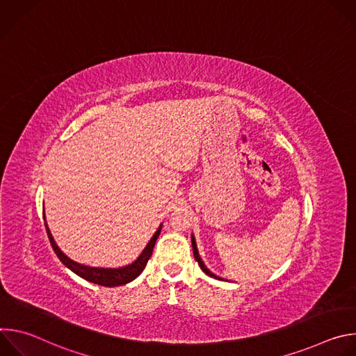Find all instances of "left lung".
Here are the masks:
<instances>
[{
    "mask_svg": "<svg viewBox=\"0 0 356 356\" xmlns=\"http://www.w3.org/2000/svg\"><path fill=\"white\" fill-rule=\"evenodd\" d=\"M191 245H193V253H194V258H195V261L198 262V266L201 268V270L204 272L206 275H209V276H211V277H214V279H220L218 276H216L214 273H211L207 268H206V265L202 264V261H201V258H200V255H198V250H197V245H195V241H194V236H191Z\"/></svg>",
    "mask_w": 356,
    "mask_h": 356,
    "instance_id": "1",
    "label": "left lung"
}]
</instances>
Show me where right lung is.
<instances>
[{"instance_id":"right-lung-1","label":"right lung","mask_w":356,"mask_h":356,"mask_svg":"<svg viewBox=\"0 0 356 356\" xmlns=\"http://www.w3.org/2000/svg\"><path fill=\"white\" fill-rule=\"evenodd\" d=\"M44 227H46V232H47V238L50 241V245H52L55 253L58 255V258L62 261L63 265H66L70 270H73L80 277L91 282V283L101 284V286H107V287L127 284V283L132 282L135 277H138L142 273V270L145 269L149 258L152 257V252H154L155 242H156V239H158V236L161 234V229H162V225H161L158 228V231L155 232V235L152 236V239L146 245V248L143 249V252L139 255V258L134 264H131L128 266H124V268H118V269H106V268L84 266V265H80V264L73 262L72 259H69L65 255V253L58 248V245L55 243V241L52 238V234H50L46 222H44Z\"/></svg>"}]
</instances>
